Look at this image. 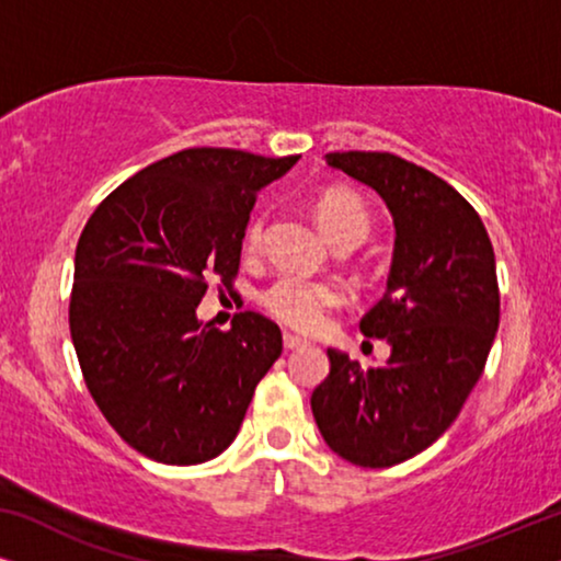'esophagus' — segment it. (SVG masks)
I'll use <instances>...</instances> for the list:
<instances>
[{
    "instance_id": "obj_1",
    "label": "esophagus",
    "mask_w": 561,
    "mask_h": 561,
    "mask_svg": "<svg viewBox=\"0 0 561 561\" xmlns=\"http://www.w3.org/2000/svg\"><path fill=\"white\" fill-rule=\"evenodd\" d=\"M283 344H286V350H298V347H306V340H301V336L298 334H290V332H286L283 334Z\"/></svg>"
}]
</instances>
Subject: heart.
Masks as SVG:
<instances>
[{
	"instance_id": "heart-1",
	"label": "heart",
	"mask_w": 561,
	"mask_h": 561,
	"mask_svg": "<svg viewBox=\"0 0 561 561\" xmlns=\"http://www.w3.org/2000/svg\"><path fill=\"white\" fill-rule=\"evenodd\" d=\"M313 217L324 237L332 244L340 240H359L367 234V211L355 194L342 188L324 191L313 204ZM263 217H255L244 232V248L255 250L263 242ZM342 304V290L329 283H317L296 278V275H283L263 294V306L280 319L283 324L313 332L324 321V313Z\"/></svg>"
}]
</instances>
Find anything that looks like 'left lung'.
I'll return each mask as SVG.
<instances>
[{"mask_svg":"<svg viewBox=\"0 0 561 561\" xmlns=\"http://www.w3.org/2000/svg\"><path fill=\"white\" fill-rule=\"evenodd\" d=\"M327 165L373 188L393 217L386 294L359 319L390 357L363 367L327 350L311 411L342 459L393 467L432 447L480 380L501 321L495 252L478 211L426 168L359 150L329 152Z\"/></svg>","mask_w":561,"mask_h":561,"instance_id":"obj_1","label":"left lung"}]
</instances>
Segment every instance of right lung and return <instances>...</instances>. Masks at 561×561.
<instances>
[{"instance_id": "add662e5", "label": "right lung", "mask_w": 561, "mask_h": 561, "mask_svg": "<svg viewBox=\"0 0 561 561\" xmlns=\"http://www.w3.org/2000/svg\"><path fill=\"white\" fill-rule=\"evenodd\" d=\"M298 156L188 148L114 188L76 248L71 340L106 421L163 465L221 455L283 352L275 321L196 317L206 278L232 288L250 211Z\"/></svg>"}]
</instances>
